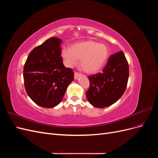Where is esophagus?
<instances>
[{"label": "esophagus", "instance_id": "1", "mask_svg": "<svg viewBox=\"0 0 158 158\" xmlns=\"http://www.w3.org/2000/svg\"><path fill=\"white\" fill-rule=\"evenodd\" d=\"M80 75H81V74H80V73H77V72H75V73H74V79H75V80L78 79V77H79V76H80Z\"/></svg>", "mask_w": 158, "mask_h": 158}]
</instances>
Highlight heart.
I'll return each mask as SVG.
<instances>
[{
    "label": "heart",
    "mask_w": 158,
    "mask_h": 158,
    "mask_svg": "<svg viewBox=\"0 0 158 158\" xmlns=\"http://www.w3.org/2000/svg\"><path fill=\"white\" fill-rule=\"evenodd\" d=\"M108 47L93 40L80 41L72 45L70 49H63L61 55L69 66L81 60L80 67L88 74H94L106 64L109 57Z\"/></svg>",
    "instance_id": "1"
}]
</instances>
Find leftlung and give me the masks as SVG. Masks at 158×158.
Segmentation results:
<instances>
[{"label":"left lung","instance_id":"8db88e82","mask_svg":"<svg viewBox=\"0 0 158 158\" xmlns=\"http://www.w3.org/2000/svg\"><path fill=\"white\" fill-rule=\"evenodd\" d=\"M102 71L88 76L89 88L85 92L89 103L98 108L111 106L125 92L129 68L124 52L121 51L110 56Z\"/></svg>","mask_w":158,"mask_h":158}]
</instances>
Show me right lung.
<instances>
[{"mask_svg": "<svg viewBox=\"0 0 158 158\" xmlns=\"http://www.w3.org/2000/svg\"><path fill=\"white\" fill-rule=\"evenodd\" d=\"M61 42L53 37L47 40L30 52L23 67L26 92L42 107L59 104L74 79L73 69L65 67L60 56Z\"/></svg>", "mask_w": 158, "mask_h": 158, "instance_id": "add662e5", "label": "right lung"}]
</instances>
